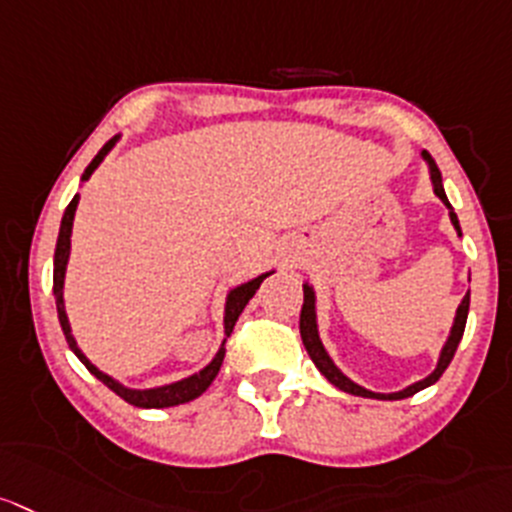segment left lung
Listing matches in <instances>:
<instances>
[{
    "label": "left lung",
    "instance_id": "1",
    "mask_svg": "<svg viewBox=\"0 0 512 512\" xmlns=\"http://www.w3.org/2000/svg\"><path fill=\"white\" fill-rule=\"evenodd\" d=\"M422 158H425V163L430 165L432 191H435V196L440 198L442 203H445L447 211H450V221H452V226H455L457 236H462V233H460V221H457L455 211H452L450 201H447V196H445V188H442L440 168H437L435 160H432V155L427 153V150H422ZM467 311H470V291H467L465 299H462L460 306H457V314H455V321H452L450 337H447L445 347H442L440 359H437L435 372L427 374V377L420 379V382L410 384V387L399 389V392H389V394L372 392V389H364L362 384L352 382V379H349L347 374H344L342 369H339L337 364L332 362V357L326 354L324 344H321V339H319V326H316V296H314V289H311L309 284H304V306H301L299 332H301V342H304V347H306V352H309L311 362L316 364V369H319V372L324 374V377L329 379V382H332L334 387H339V389H342V392L357 394V397H369V399H405V397H412V394H417V392H420V389H425V387H430V384H435L437 379L442 377V372H445V369L450 367L452 357H455V352H457V344H460V339H462V332H465Z\"/></svg>",
    "mask_w": 512,
    "mask_h": 512
}]
</instances>
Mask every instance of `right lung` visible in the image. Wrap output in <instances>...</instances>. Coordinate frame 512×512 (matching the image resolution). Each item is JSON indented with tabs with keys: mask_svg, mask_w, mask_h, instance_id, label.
<instances>
[{
	"mask_svg": "<svg viewBox=\"0 0 512 512\" xmlns=\"http://www.w3.org/2000/svg\"><path fill=\"white\" fill-rule=\"evenodd\" d=\"M120 140V135H115V138L107 140L105 145L100 148V153L92 158V163L87 165L85 173H82V180L90 178L92 173H95L97 165L105 160V155L110 153V150L115 148V143ZM77 203H80V193H77L75 198L70 201V206L65 208V216H62V223H60V236H57V248H55V276H52V291H55V304H57V316H60V326L62 332H65V339L67 344H70L72 352L77 354V359H80L82 364H85L87 369H90L92 374H95L97 379H100L105 387L113 389L118 397H123L128 405H135V407H143V410H163V407H175V405H186V402H191V399L201 397L203 392H206L208 387H211V382L216 379L218 369H221L223 364V357H226V339H223L221 349L216 352V357L211 359V362L206 364V367L201 369V372L191 374V377L180 379V382H173V384H163V387H150V389H130L125 387V384H120L118 379H113L110 374L100 372V369L95 367V364L90 362V359L82 354V349L77 347L75 337H72V329H70V321H67V311H65V296H62V289H65V271H67V261H70V236H72V221H75V211H77ZM274 271H266V274L256 276V279L246 281V284L236 286V289L228 291L226 296V311H223V334L226 337H231L233 326H236L238 316H241V311L246 309V304L251 301V296L256 294V289H259L261 284H264L266 276H271Z\"/></svg>",
	"mask_w": 512,
	"mask_h": 512,
	"instance_id": "add662e5",
	"label": "right lung"
}]
</instances>
